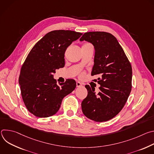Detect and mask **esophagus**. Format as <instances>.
<instances>
[{"instance_id":"obj_1","label":"esophagus","mask_w":154,"mask_h":154,"mask_svg":"<svg viewBox=\"0 0 154 154\" xmlns=\"http://www.w3.org/2000/svg\"><path fill=\"white\" fill-rule=\"evenodd\" d=\"M82 85V83H80V82H76V86L77 87H80V86H81Z\"/></svg>"}]
</instances>
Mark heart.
Segmentation results:
<instances>
[{
	"label": "heart",
	"instance_id": "1",
	"mask_svg": "<svg viewBox=\"0 0 154 154\" xmlns=\"http://www.w3.org/2000/svg\"><path fill=\"white\" fill-rule=\"evenodd\" d=\"M83 46H92V45H91V44H90V43H88V42H87V43H85V44H84ZM83 75V74H82V75H81V76L82 77Z\"/></svg>",
	"mask_w": 154,
	"mask_h": 154
}]
</instances>
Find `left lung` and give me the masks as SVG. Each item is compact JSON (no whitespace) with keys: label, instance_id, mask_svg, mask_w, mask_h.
<instances>
[{"label":"left lung","instance_id":"obj_1","mask_svg":"<svg viewBox=\"0 0 154 154\" xmlns=\"http://www.w3.org/2000/svg\"><path fill=\"white\" fill-rule=\"evenodd\" d=\"M80 41L94 46L95 55L91 75H99L100 92L86 85L87 97L82 102L84 115L96 122L107 121L116 116L125 105L131 90L132 69L117 39L105 32L85 33ZM92 88V87H91Z\"/></svg>","mask_w":154,"mask_h":154}]
</instances>
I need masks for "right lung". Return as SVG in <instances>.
Wrapping results in <instances>:
<instances>
[{
    "mask_svg": "<svg viewBox=\"0 0 154 154\" xmlns=\"http://www.w3.org/2000/svg\"><path fill=\"white\" fill-rule=\"evenodd\" d=\"M82 33L54 30L44 36L32 49L22 66L19 77L20 92L28 110L39 118L55 115L64 97L76 87L73 79L57 84L53 74L64 66V52Z\"/></svg>",
    "mask_w": 154,
    "mask_h": 154,
    "instance_id": "add662e5",
    "label": "right lung"
}]
</instances>
